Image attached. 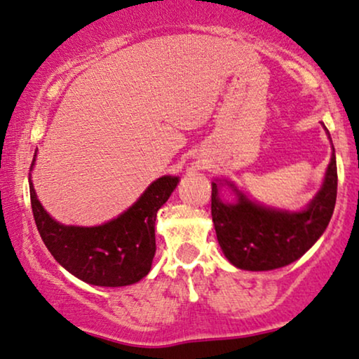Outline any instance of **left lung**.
I'll use <instances>...</instances> for the list:
<instances>
[{
    "label": "left lung",
    "instance_id": "obj_1",
    "mask_svg": "<svg viewBox=\"0 0 359 359\" xmlns=\"http://www.w3.org/2000/svg\"><path fill=\"white\" fill-rule=\"evenodd\" d=\"M337 161L333 151L323 187L304 212L261 207L243 194L223 203L212 184V218L219 246L231 264L246 271H271L297 261L327 229L337 202Z\"/></svg>",
    "mask_w": 359,
    "mask_h": 359
}]
</instances>
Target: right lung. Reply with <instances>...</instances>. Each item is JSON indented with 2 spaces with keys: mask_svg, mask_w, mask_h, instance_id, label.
Segmentation results:
<instances>
[{
  "mask_svg": "<svg viewBox=\"0 0 359 359\" xmlns=\"http://www.w3.org/2000/svg\"><path fill=\"white\" fill-rule=\"evenodd\" d=\"M177 182L179 177H161L118 218L83 228L64 226L52 219L29 180L32 215L47 250L70 274L87 284L121 287L137 283L151 271L156 255L157 210L167 202Z\"/></svg>",
  "mask_w": 359,
  "mask_h": 359,
  "instance_id": "right-lung-1",
  "label": "right lung"
}]
</instances>
